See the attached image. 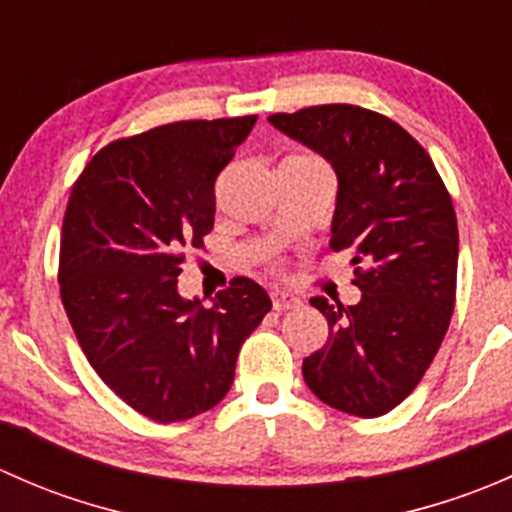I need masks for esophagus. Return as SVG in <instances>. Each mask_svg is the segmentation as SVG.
Segmentation results:
<instances>
[{
  "instance_id": "1",
  "label": "esophagus",
  "mask_w": 512,
  "mask_h": 512,
  "mask_svg": "<svg viewBox=\"0 0 512 512\" xmlns=\"http://www.w3.org/2000/svg\"><path fill=\"white\" fill-rule=\"evenodd\" d=\"M272 307L277 309V312H285V309H294L299 307V297L292 292H282V289H275L272 292Z\"/></svg>"
}]
</instances>
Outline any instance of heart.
I'll return each mask as SVG.
<instances>
[{"instance_id": "heart-1", "label": "heart", "mask_w": 512, "mask_h": 512, "mask_svg": "<svg viewBox=\"0 0 512 512\" xmlns=\"http://www.w3.org/2000/svg\"><path fill=\"white\" fill-rule=\"evenodd\" d=\"M287 160H317L314 156H307V153H297V156H287L282 163H287Z\"/></svg>"}]
</instances>
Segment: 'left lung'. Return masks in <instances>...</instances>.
Listing matches in <instances>:
<instances>
[{"label":"left lung","mask_w":512,"mask_h":512,"mask_svg":"<svg viewBox=\"0 0 512 512\" xmlns=\"http://www.w3.org/2000/svg\"><path fill=\"white\" fill-rule=\"evenodd\" d=\"M270 123L332 163L334 252H354L359 304L309 299L329 339L302 361L312 394L376 418L401 404L441 349L456 307L458 223L431 156L391 118L352 103L272 113Z\"/></svg>","instance_id":"obj_1"}]
</instances>
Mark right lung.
I'll return each mask as SVG.
<instances>
[{
	"mask_svg": "<svg viewBox=\"0 0 512 512\" xmlns=\"http://www.w3.org/2000/svg\"><path fill=\"white\" fill-rule=\"evenodd\" d=\"M257 116L175 121L103 146L61 225L59 292L79 347L131 409L193 418L230 391L242 342L272 309L250 277L213 304L178 294L185 252L215 223V180Z\"/></svg>",
	"mask_w": 512,
	"mask_h": 512,
	"instance_id": "1",
	"label": "right lung"
}]
</instances>
